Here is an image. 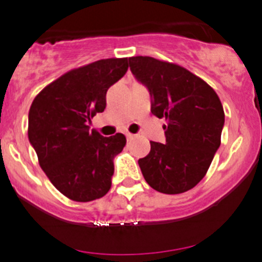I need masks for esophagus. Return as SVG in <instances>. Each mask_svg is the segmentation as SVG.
<instances>
[{"instance_id": "34e87169", "label": "esophagus", "mask_w": 262, "mask_h": 262, "mask_svg": "<svg viewBox=\"0 0 262 262\" xmlns=\"http://www.w3.org/2000/svg\"><path fill=\"white\" fill-rule=\"evenodd\" d=\"M125 136H126V139H128V141H130V139H133L134 134H132V133H126Z\"/></svg>"}]
</instances>
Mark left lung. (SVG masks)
Returning a JSON list of instances; mask_svg holds the SVG:
<instances>
[{"instance_id":"left-lung-1","label":"left lung","mask_w":262,"mask_h":262,"mask_svg":"<svg viewBox=\"0 0 262 262\" xmlns=\"http://www.w3.org/2000/svg\"><path fill=\"white\" fill-rule=\"evenodd\" d=\"M129 66L149 90L152 114L166 120V143L150 142V152L138 161L142 173L163 194L187 191L204 178L221 146V100L207 82L175 63L138 55Z\"/></svg>"}]
</instances>
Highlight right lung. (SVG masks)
Listing matches in <instances>:
<instances>
[{
    "instance_id": "right-lung-1",
    "label": "right lung",
    "mask_w": 262,
    "mask_h": 262,
    "mask_svg": "<svg viewBox=\"0 0 262 262\" xmlns=\"http://www.w3.org/2000/svg\"><path fill=\"white\" fill-rule=\"evenodd\" d=\"M128 71V58H107L68 71L35 96L28 136L58 191L75 202L100 199L112 187L124 134L102 137L89 123L106 107V92Z\"/></svg>"
}]
</instances>
